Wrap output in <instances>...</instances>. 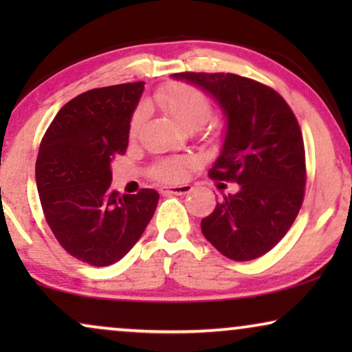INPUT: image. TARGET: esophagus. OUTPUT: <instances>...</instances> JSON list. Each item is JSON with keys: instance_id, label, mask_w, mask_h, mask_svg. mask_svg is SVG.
Here are the masks:
<instances>
[{"instance_id": "34e87169", "label": "esophagus", "mask_w": 352, "mask_h": 352, "mask_svg": "<svg viewBox=\"0 0 352 352\" xmlns=\"http://www.w3.org/2000/svg\"><path fill=\"white\" fill-rule=\"evenodd\" d=\"M194 190V187L190 184H182V186H165L162 187L160 192L162 195H186L190 194Z\"/></svg>"}]
</instances>
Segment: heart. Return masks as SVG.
<instances>
[{
	"label": "heart",
	"instance_id": "obj_1",
	"mask_svg": "<svg viewBox=\"0 0 352 352\" xmlns=\"http://www.w3.org/2000/svg\"><path fill=\"white\" fill-rule=\"evenodd\" d=\"M153 104L166 112L186 131L205 126L213 115L210 99L194 86L175 83L153 96ZM146 118V109H138L131 120V134H136ZM153 175L163 181H177L182 176V163L177 160L162 162L153 168Z\"/></svg>",
	"mask_w": 352,
	"mask_h": 352
}]
</instances>
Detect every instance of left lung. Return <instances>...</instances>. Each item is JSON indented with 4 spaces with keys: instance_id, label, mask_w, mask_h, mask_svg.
Masks as SVG:
<instances>
[{
    "instance_id": "8db88e82",
    "label": "left lung",
    "mask_w": 352,
    "mask_h": 352,
    "mask_svg": "<svg viewBox=\"0 0 352 352\" xmlns=\"http://www.w3.org/2000/svg\"><path fill=\"white\" fill-rule=\"evenodd\" d=\"M219 105L226 131L210 170L213 179L235 181L213 213L201 219L205 239L234 261L267 253L292 228L306 184L300 124L276 91L234 74H173Z\"/></svg>"
}]
</instances>
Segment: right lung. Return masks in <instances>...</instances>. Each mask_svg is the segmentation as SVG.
Listing matches in <instances>:
<instances>
[{
  "instance_id": "add662e5",
  "label": "right lung",
  "mask_w": 352,
  "mask_h": 352,
  "mask_svg": "<svg viewBox=\"0 0 352 352\" xmlns=\"http://www.w3.org/2000/svg\"><path fill=\"white\" fill-rule=\"evenodd\" d=\"M142 93L144 81L86 91L57 112L40 144L43 213L65 252L91 266L120 261L155 213L157 190L110 189L112 162L126 151Z\"/></svg>"
}]
</instances>
